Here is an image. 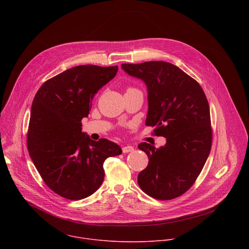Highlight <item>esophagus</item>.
Instances as JSON below:
<instances>
[{
	"label": "esophagus",
	"mask_w": 249,
	"mask_h": 249,
	"mask_svg": "<svg viewBox=\"0 0 249 249\" xmlns=\"http://www.w3.org/2000/svg\"><path fill=\"white\" fill-rule=\"evenodd\" d=\"M134 151V147H132V146H124L123 148H122V152L124 153V154H126V153H131V152H133Z\"/></svg>",
	"instance_id": "34e87169"
}]
</instances>
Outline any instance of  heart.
<instances>
[{"instance_id": "heart-1", "label": "heart", "mask_w": 249, "mask_h": 249, "mask_svg": "<svg viewBox=\"0 0 249 249\" xmlns=\"http://www.w3.org/2000/svg\"><path fill=\"white\" fill-rule=\"evenodd\" d=\"M129 89H133V88H129L127 90H129Z\"/></svg>"}]
</instances>
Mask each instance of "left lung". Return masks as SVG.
<instances>
[{"instance_id":"obj_1","label":"left lung","mask_w":249,"mask_h":249,"mask_svg":"<svg viewBox=\"0 0 249 249\" xmlns=\"http://www.w3.org/2000/svg\"><path fill=\"white\" fill-rule=\"evenodd\" d=\"M121 67L147 85L146 125L156 127V136L166 138V144L159 149L146 142L138 146L149 158L148 166L138 175V184L158 200L179 197L196 181L212 147L213 131L205 92L197 81L167 62Z\"/></svg>"}]
</instances>
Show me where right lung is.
Instances as JSON below:
<instances>
[{
  "instance_id": "obj_1",
  "label": "right lung",
  "mask_w": 249,
  "mask_h": 249,
  "mask_svg": "<svg viewBox=\"0 0 249 249\" xmlns=\"http://www.w3.org/2000/svg\"><path fill=\"white\" fill-rule=\"evenodd\" d=\"M118 66L82 65L46 81L34 96L27 131L29 156L45 184L69 200L94 193L104 179L103 162L121 148L82 132L97 90L111 81Z\"/></svg>"
}]
</instances>
